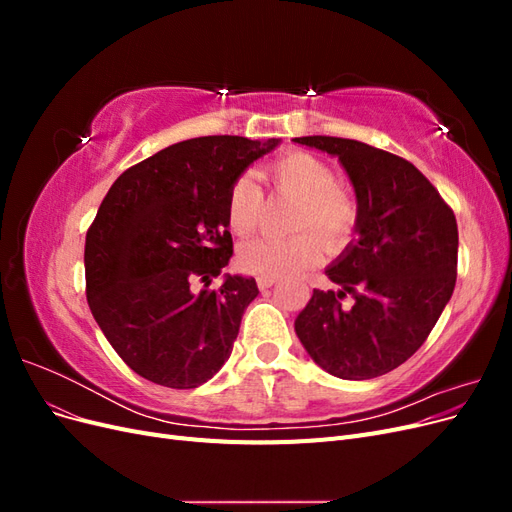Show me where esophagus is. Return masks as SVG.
I'll list each match as a JSON object with an SVG mask.
<instances>
[{"label":"esophagus","instance_id":"esophagus-1","mask_svg":"<svg viewBox=\"0 0 512 512\" xmlns=\"http://www.w3.org/2000/svg\"><path fill=\"white\" fill-rule=\"evenodd\" d=\"M256 284L260 290H267L277 284V277H256Z\"/></svg>","mask_w":512,"mask_h":512}]
</instances>
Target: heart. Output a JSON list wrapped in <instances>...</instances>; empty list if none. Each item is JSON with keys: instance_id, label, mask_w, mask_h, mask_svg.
Segmentation results:
<instances>
[{"instance_id": "obj_1", "label": "heart", "mask_w": 512, "mask_h": 512, "mask_svg": "<svg viewBox=\"0 0 512 512\" xmlns=\"http://www.w3.org/2000/svg\"><path fill=\"white\" fill-rule=\"evenodd\" d=\"M265 177L277 194L299 200L292 228L314 230L327 250H339L354 235L359 205L352 192L337 183L335 170L307 151H288L265 168ZM262 190L250 175L232 181L226 198V215L232 232L250 235L260 224ZM316 234V235H317ZM315 235V236H316ZM313 232L290 239H252L239 247L237 265L258 277H286L314 267L322 258V244Z\"/></svg>"}]
</instances>
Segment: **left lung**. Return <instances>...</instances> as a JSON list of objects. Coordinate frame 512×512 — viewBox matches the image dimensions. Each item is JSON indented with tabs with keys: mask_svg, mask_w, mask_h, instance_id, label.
<instances>
[{
	"mask_svg": "<svg viewBox=\"0 0 512 512\" xmlns=\"http://www.w3.org/2000/svg\"><path fill=\"white\" fill-rule=\"evenodd\" d=\"M292 141L335 156L359 205L356 239L324 271L342 290H314L294 331L331 376L389 374L423 346L451 301L455 213L421 170L389 151L335 136ZM346 293L355 299L350 310L338 303Z\"/></svg>",
	"mask_w": 512,
	"mask_h": 512,
	"instance_id": "8db88e82",
	"label": "left lung"
}]
</instances>
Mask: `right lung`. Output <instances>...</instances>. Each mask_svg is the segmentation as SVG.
<instances>
[{"instance_id":"obj_1","label":"right lung","mask_w":512,"mask_h":512,"mask_svg":"<svg viewBox=\"0 0 512 512\" xmlns=\"http://www.w3.org/2000/svg\"><path fill=\"white\" fill-rule=\"evenodd\" d=\"M277 145L280 138H190L128 168L104 196L85 239L87 303L138 376L196 389L228 361L258 286L226 273L209 288L232 256L226 198Z\"/></svg>"}]
</instances>
